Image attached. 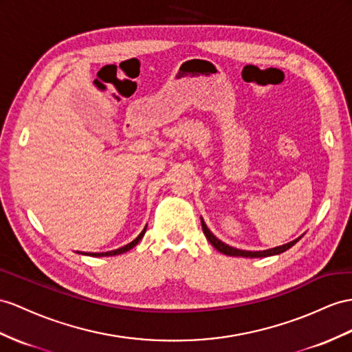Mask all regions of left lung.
I'll use <instances>...</instances> for the list:
<instances>
[{
    "label": "left lung",
    "mask_w": 352,
    "mask_h": 352,
    "mask_svg": "<svg viewBox=\"0 0 352 352\" xmlns=\"http://www.w3.org/2000/svg\"><path fill=\"white\" fill-rule=\"evenodd\" d=\"M201 223H202V229H204V233L206 239L210 241V244L215 248L219 250L220 253L226 254V256H233V257H251V258H256V257H267V256H275V254H281L284 253V251H287L288 248H292L297 241H299L300 238H297L292 242H288V244H284V245H279V247H275V248H269V250H263V251H247V250H239V248H235V247H230L228 244H224L223 241H220L219 238H215L212 235V232L206 228V224L204 221V219L201 217Z\"/></svg>",
    "instance_id": "1"
}]
</instances>
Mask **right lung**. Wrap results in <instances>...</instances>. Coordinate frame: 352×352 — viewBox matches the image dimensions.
Instances as JSON below:
<instances>
[{
	"mask_svg": "<svg viewBox=\"0 0 352 352\" xmlns=\"http://www.w3.org/2000/svg\"><path fill=\"white\" fill-rule=\"evenodd\" d=\"M146 230H147V226L142 229V232L140 233V235L135 238L132 242H129L128 245H124V247H122V248H117V250H113V251H107V253H94V254H90V256H96V257H104V256H119V254H123V253H126V251H129V250H132L135 245L138 244V242L142 239V236H144V233H146Z\"/></svg>",
	"mask_w": 352,
	"mask_h": 352,
	"instance_id": "add662e5",
	"label": "right lung"
}]
</instances>
